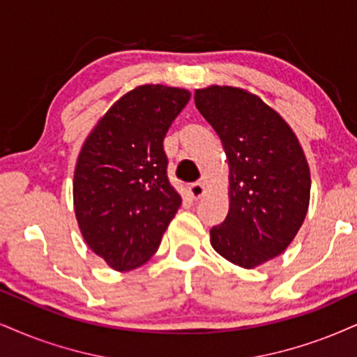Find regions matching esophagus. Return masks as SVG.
Returning a JSON list of instances; mask_svg holds the SVG:
<instances>
[{
  "instance_id": "1",
  "label": "esophagus",
  "mask_w": 357,
  "mask_h": 357,
  "mask_svg": "<svg viewBox=\"0 0 357 357\" xmlns=\"http://www.w3.org/2000/svg\"><path fill=\"white\" fill-rule=\"evenodd\" d=\"M205 183L204 182H197V183H192L190 187H188V193H190V197L193 200H200L202 197L205 195Z\"/></svg>"
}]
</instances>
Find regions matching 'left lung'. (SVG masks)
<instances>
[{
  "mask_svg": "<svg viewBox=\"0 0 357 357\" xmlns=\"http://www.w3.org/2000/svg\"><path fill=\"white\" fill-rule=\"evenodd\" d=\"M195 105L213 127L230 167V208L210 230L218 255L241 268L278 257L300 230L311 177L291 127L257 94L231 86L195 91Z\"/></svg>",
  "mask_w": 357,
  "mask_h": 357,
  "instance_id": "8db88e82",
  "label": "left lung"
}]
</instances>
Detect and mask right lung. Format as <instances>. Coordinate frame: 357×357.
Instances as JSON below:
<instances>
[{
    "instance_id": "add662e5",
    "label": "right lung",
    "mask_w": 357,
    "mask_h": 357,
    "mask_svg": "<svg viewBox=\"0 0 357 357\" xmlns=\"http://www.w3.org/2000/svg\"><path fill=\"white\" fill-rule=\"evenodd\" d=\"M190 92L145 84L99 119L79 152L73 197L86 243L112 270L152 258L182 199L167 177L164 139Z\"/></svg>"
}]
</instances>
